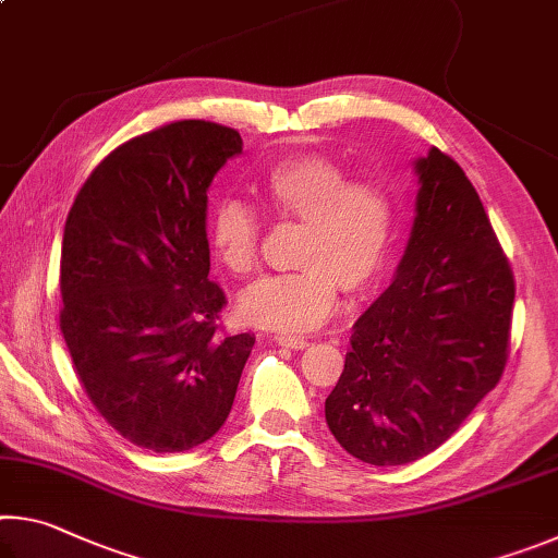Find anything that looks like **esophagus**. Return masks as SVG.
Returning <instances> with one entry per match:
<instances>
[{
	"mask_svg": "<svg viewBox=\"0 0 558 558\" xmlns=\"http://www.w3.org/2000/svg\"><path fill=\"white\" fill-rule=\"evenodd\" d=\"M272 342L278 347H290V349H305L310 344L305 337H295V335H276L272 337Z\"/></svg>",
	"mask_w": 558,
	"mask_h": 558,
	"instance_id": "obj_1",
	"label": "esophagus"
}]
</instances>
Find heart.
Here are the masks:
<instances>
[{
    "label": "heart",
    "mask_w": 558,
    "mask_h": 558,
    "mask_svg": "<svg viewBox=\"0 0 558 558\" xmlns=\"http://www.w3.org/2000/svg\"><path fill=\"white\" fill-rule=\"evenodd\" d=\"M260 199L280 219L300 221L298 266L245 288L239 313L248 325L278 332H310L337 307L339 286L354 295L374 290L391 268L396 204L389 189L352 179L319 155L282 159L258 184ZM209 243L226 270L243 276L258 260L260 219L235 196L211 206Z\"/></svg>",
    "instance_id": "obj_1"
}]
</instances>
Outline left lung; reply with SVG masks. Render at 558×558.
<instances>
[{"label": "left lung", "instance_id": "8db88e82", "mask_svg": "<svg viewBox=\"0 0 558 558\" xmlns=\"http://www.w3.org/2000/svg\"><path fill=\"white\" fill-rule=\"evenodd\" d=\"M391 286L352 327L325 401L339 446L369 465L440 448L502 376L514 280L485 206L456 159L430 147Z\"/></svg>", "mask_w": 558, "mask_h": 558}]
</instances>
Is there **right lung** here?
Masks as SVG:
<instances>
[{"mask_svg":"<svg viewBox=\"0 0 558 558\" xmlns=\"http://www.w3.org/2000/svg\"><path fill=\"white\" fill-rule=\"evenodd\" d=\"M235 130L182 120L110 153L75 196L61 245V332L88 399L122 438L182 452L231 413L253 335L221 337L209 280V186Z\"/></svg>","mask_w":558,"mask_h":558,"instance_id":"add662e5","label":"right lung"}]
</instances>
